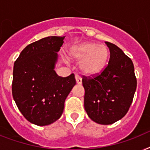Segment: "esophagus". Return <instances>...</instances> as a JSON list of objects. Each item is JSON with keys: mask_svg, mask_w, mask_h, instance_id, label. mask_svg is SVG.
<instances>
[{"mask_svg": "<svg viewBox=\"0 0 150 150\" xmlns=\"http://www.w3.org/2000/svg\"><path fill=\"white\" fill-rule=\"evenodd\" d=\"M75 80H76V82H77V84H82V78L80 77L79 75H75Z\"/></svg>", "mask_w": 150, "mask_h": 150, "instance_id": "1", "label": "esophagus"}]
</instances>
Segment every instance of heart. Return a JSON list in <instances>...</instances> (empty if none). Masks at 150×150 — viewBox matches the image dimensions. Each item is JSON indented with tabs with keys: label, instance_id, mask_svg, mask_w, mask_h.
Listing matches in <instances>:
<instances>
[{
	"label": "heart",
	"instance_id": "heart-1",
	"mask_svg": "<svg viewBox=\"0 0 150 150\" xmlns=\"http://www.w3.org/2000/svg\"><path fill=\"white\" fill-rule=\"evenodd\" d=\"M71 56L79 61L82 60L81 69L85 74L94 75L101 72L106 67L109 51L106 46L88 42L73 49Z\"/></svg>",
	"mask_w": 150,
	"mask_h": 150
}]
</instances>
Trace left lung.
<instances>
[{"label": "left lung", "instance_id": "left-lung-1", "mask_svg": "<svg viewBox=\"0 0 150 150\" xmlns=\"http://www.w3.org/2000/svg\"><path fill=\"white\" fill-rule=\"evenodd\" d=\"M110 60L97 75L82 76L84 107L89 118L100 125H110L129 110L137 80L132 61L114 43L106 42Z\"/></svg>", "mask_w": 150, "mask_h": 150}]
</instances>
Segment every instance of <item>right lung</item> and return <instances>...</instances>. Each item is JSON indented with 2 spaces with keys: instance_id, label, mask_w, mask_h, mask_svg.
Instances as JSON below:
<instances>
[{
  "instance_id": "obj_1",
  "label": "right lung",
  "mask_w": 150,
  "mask_h": 150,
  "mask_svg": "<svg viewBox=\"0 0 150 150\" xmlns=\"http://www.w3.org/2000/svg\"><path fill=\"white\" fill-rule=\"evenodd\" d=\"M64 37L48 36L27 46L15 61L12 96L26 120L47 125L61 117L64 101L76 83L75 75L61 77L54 71Z\"/></svg>"
}]
</instances>
